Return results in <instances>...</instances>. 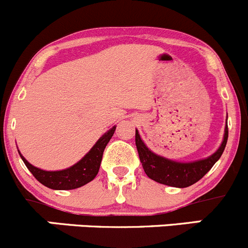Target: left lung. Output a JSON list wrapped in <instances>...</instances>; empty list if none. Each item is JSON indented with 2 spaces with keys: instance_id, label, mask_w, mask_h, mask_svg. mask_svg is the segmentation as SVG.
I'll list each match as a JSON object with an SVG mask.
<instances>
[{
  "instance_id": "8db88e82",
  "label": "left lung",
  "mask_w": 248,
  "mask_h": 248,
  "mask_svg": "<svg viewBox=\"0 0 248 248\" xmlns=\"http://www.w3.org/2000/svg\"><path fill=\"white\" fill-rule=\"evenodd\" d=\"M135 141L142 168L151 180L170 187L186 188L202 180L220 158L228 141V124L225 125L224 139L218 151L206 159L193 163H177L156 155L147 148L137 130L135 134Z\"/></svg>"
}]
</instances>
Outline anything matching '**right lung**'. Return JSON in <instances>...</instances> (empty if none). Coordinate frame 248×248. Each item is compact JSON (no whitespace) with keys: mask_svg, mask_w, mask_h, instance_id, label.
Wrapping results in <instances>:
<instances>
[{"mask_svg":"<svg viewBox=\"0 0 248 248\" xmlns=\"http://www.w3.org/2000/svg\"><path fill=\"white\" fill-rule=\"evenodd\" d=\"M114 131H116V126H113L104 136L100 137L99 141L94 144V147L90 149L89 153H87L84 158L80 159L77 164L66 169V170H41V169L31 165L20 153L19 154H20L21 159L25 163L26 168L35 176L36 180L41 182L43 186L50 188V189L56 190L76 189V188H79L82 186L87 185V183H89L90 181H93L96 177L97 172H99L100 164H101L102 160V154H104L105 148H106L111 137L113 136Z\"/></svg>","mask_w":248,"mask_h":248,"instance_id":"1","label":"right lung"}]
</instances>
